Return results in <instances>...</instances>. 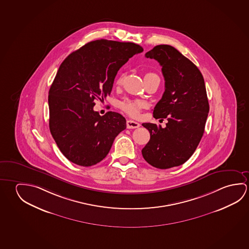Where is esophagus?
Returning a JSON list of instances; mask_svg holds the SVG:
<instances>
[{"instance_id":"obj_1","label":"esophagus","mask_w":249,"mask_h":249,"mask_svg":"<svg viewBox=\"0 0 249 249\" xmlns=\"http://www.w3.org/2000/svg\"><path fill=\"white\" fill-rule=\"evenodd\" d=\"M140 126H141L140 123H136V122L131 121V120L126 121V127H127V128H137V127H139Z\"/></svg>"}]
</instances>
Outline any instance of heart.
<instances>
[{"label": "heart", "mask_w": 249, "mask_h": 249, "mask_svg": "<svg viewBox=\"0 0 249 249\" xmlns=\"http://www.w3.org/2000/svg\"><path fill=\"white\" fill-rule=\"evenodd\" d=\"M154 73H147L145 74V77L148 76V75H152ZM123 75L119 76L117 81H116V84H121L123 82ZM143 102H139V101H131V100H125L123 102L120 103V107L123 109L126 114H128L131 117H137L139 115V113L142 110V108Z\"/></svg>", "instance_id": "b5f03b06"}]
</instances>
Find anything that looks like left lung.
I'll list each match as a JSON object with an SVG mask.
<instances>
[{"label":"left lung","mask_w":249,"mask_h":249,"mask_svg":"<svg viewBox=\"0 0 249 249\" xmlns=\"http://www.w3.org/2000/svg\"><path fill=\"white\" fill-rule=\"evenodd\" d=\"M162 67L165 92L154 108L155 119L167 118L166 127L143 123L150 140L143 158L160 169L182 165L195 153L209 112L203 76L189 59L170 45H158L145 54Z\"/></svg>","instance_id":"obj_1"}]
</instances>
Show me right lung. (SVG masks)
<instances>
[{"mask_svg": "<svg viewBox=\"0 0 249 249\" xmlns=\"http://www.w3.org/2000/svg\"><path fill=\"white\" fill-rule=\"evenodd\" d=\"M142 51L133 42L101 39L62 61L49 92V129L73 163L90 167L102 161L126 128L122 114L109 111L101 116L94 111V101L110 94L118 70Z\"/></svg>", "mask_w": 249, "mask_h": 249, "instance_id": "add662e5", "label": "right lung"}]
</instances>
